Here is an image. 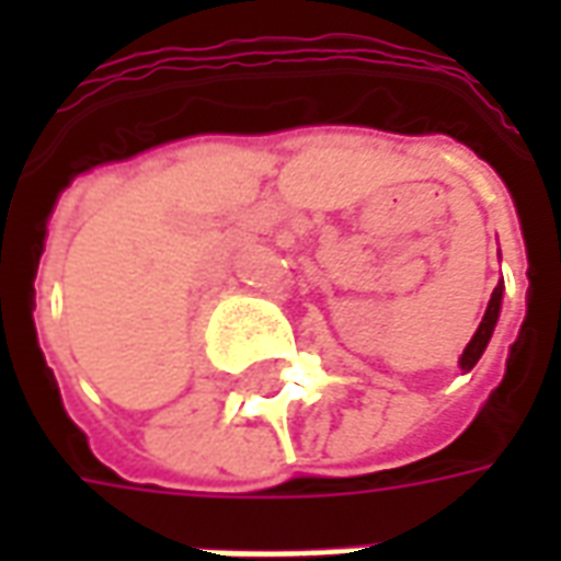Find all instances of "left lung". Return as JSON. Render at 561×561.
Here are the masks:
<instances>
[{"label": "left lung", "mask_w": 561, "mask_h": 561, "mask_svg": "<svg viewBox=\"0 0 561 561\" xmlns=\"http://www.w3.org/2000/svg\"><path fill=\"white\" fill-rule=\"evenodd\" d=\"M502 291H505V285L499 282L493 288V294H490V304H486V312H483L481 324L474 330V336L469 340V345L459 354V369H462V373H471V366L481 360V354L486 352V345H490V336H493L495 324H499V312H502Z\"/></svg>", "instance_id": "8db88e82"}]
</instances>
